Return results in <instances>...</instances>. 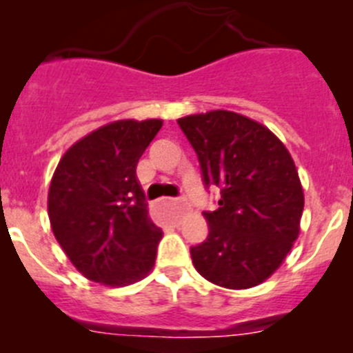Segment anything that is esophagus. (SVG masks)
<instances>
[{
  "label": "esophagus",
  "mask_w": 353,
  "mask_h": 353,
  "mask_svg": "<svg viewBox=\"0 0 353 353\" xmlns=\"http://www.w3.org/2000/svg\"><path fill=\"white\" fill-rule=\"evenodd\" d=\"M174 205H177V216H183L188 212V205L184 199H174Z\"/></svg>",
  "instance_id": "1"
}]
</instances>
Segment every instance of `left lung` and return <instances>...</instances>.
<instances>
[{"label": "left lung", "mask_w": 353, "mask_h": 353, "mask_svg": "<svg viewBox=\"0 0 353 353\" xmlns=\"http://www.w3.org/2000/svg\"><path fill=\"white\" fill-rule=\"evenodd\" d=\"M196 152L205 188L219 186V208L203 212L208 237L191 248L201 276L249 288L275 273L299 236L304 193L285 145L263 124L230 110L177 119Z\"/></svg>", "instance_id": "left-lung-1"}]
</instances>
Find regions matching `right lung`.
I'll return each mask as SVG.
<instances>
[{
	"label": "right lung",
	"mask_w": 353,
	"mask_h": 353,
	"mask_svg": "<svg viewBox=\"0 0 353 353\" xmlns=\"http://www.w3.org/2000/svg\"><path fill=\"white\" fill-rule=\"evenodd\" d=\"M160 119L105 124L71 145L49 186L56 241L92 282L123 287L154 268L162 230L148 216L137 165Z\"/></svg>",
	"instance_id": "1"
}]
</instances>
